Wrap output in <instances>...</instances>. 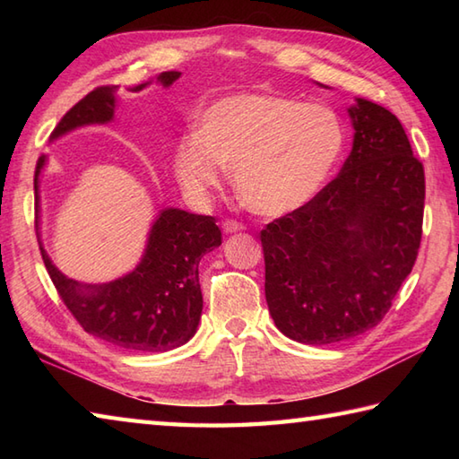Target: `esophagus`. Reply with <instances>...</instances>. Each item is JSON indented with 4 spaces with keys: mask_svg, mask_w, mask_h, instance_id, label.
I'll return each instance as SVG.
<instances>
[{
    "mask_svg": "<svg viewBox=\"0 0 459 459\" xmlns=\"http://www.w3.org/2000/svg\"><path fill=\"white\" fill-rule=\"evenodd\" d=\"M242 229H245V224L235 221V219H224L222 221V230L227 232V235H232V232H240Z\"/></svg>",
    "mask_w": 459,
    "mask_h": 459,
    "instance_id": "1",
    "label": "esophagus"
}]
</instances>
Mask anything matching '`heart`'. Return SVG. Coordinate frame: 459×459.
<instances>
[{
  "instance_id": "obj_1",
  "label": "heart",
  "mask_w": 459,
  "mask_h": 459,
  "mask_svg": "<svg viewBox=\"0 0 459 459\" xmlns=\"http://www.w3.org/2000/svg\"><path fill=\"white\" fill-rule=\"evenodd\" d=\"M345 124L324 104L276 94H232L201 114L197 132L183 135L173 169L195 199L232 183L250 211L266 217L294 212L325 187L345 150Z\"/></svg>"
}]
</instances>
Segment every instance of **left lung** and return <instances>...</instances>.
<instances>
[{
    "label": "left lung",
    "instance_id": "obj_1",
    "mask_svg": "<svg viewBox=\"0 0 459 459\" xmlns=\"http://www.w3.org/2000/svg\"><path fill=\"white\" fill-rule=\"evenodd\" d=\"M349 116L353 150L337 178L260 232L270 316L306 345L378 325L420 248L424 168L403 124L365 99Z\"/></svg>",
    "mask_w": 459,
    "mask_h": 459
}]
</instances>
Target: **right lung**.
Masks as SVG:
<instances>
[{"mask_svg":"<svg viewBox=\"0 0 459 459\" xmlns=\"http://www.w3.org/2000/svg\"><path fill=\"white\" fill-rule=\"evenodd\" d=\"M179 76L178 71H168L158 81L169 86ZM145 84L132 91L138 92ZM116 96L118 86H99L86 94L56 124L51 140L81 126L110 122ZM45 161L47 158L41 155L35 168L37 212L39 173ZM221 240L214 217L165 209L153 222L140 264L130 274L100 286H86L66 278L55 268L41 242L39 248L58 296L86 333L122 349L163 353L187 343L197 331L203 311L199 262L203 255L221 247Z\"/></svg>","mask_w":459,"mask_h":459,"instance_id":"add662e5","label":"right lung"}]
</instances>
